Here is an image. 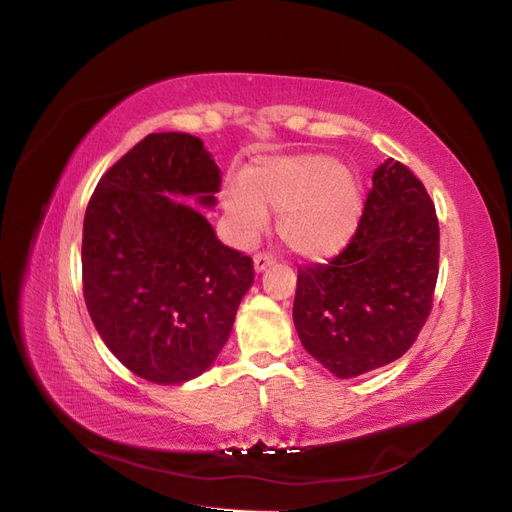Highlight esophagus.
<instances>
[{"instance_id": "34e87169", "label": "esophagus", "mask_w": 512, "mask_h": 512, "mask_svg": "<svg viewBox=\"0 0 512 512\" xmlns=\"http://www.w3.org/2000/svg\"><path fill=\"white\" fill-rule=\"evenodd\" d=\"M272 263H274V257L270 253H257L253 259V268L257 274H261V272H266Z\"/></svg>"}]
</instances>
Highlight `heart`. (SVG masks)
<instances>
[{"label":"heart","mask_w":512,"mask_h":512,"mask_svg":"<svg viewBox=\"0 0 512 512\" xmlns=\"http://www.w3.org/2000/svg\"><path fill=\"white\" fill-rule=\"evenodd\" d=\"M223 210L238 242H253L280 212L278 236L310 261L340 255L351 244L361 214L364 185L355 168L323 153L263 159L246 168L240 183L223 191Z\"/></svg>","instance_id":"b5f03b06"}]
</instances>
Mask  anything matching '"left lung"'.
Masks as SVG:
<instances>
[{
	"mask_svg": "<svg viewBox=\"0 0 512 512\" xmlns=\"http://www.w3.org/2000/svg\"><path fill=\"white\" fill-rule=\"evenodd\" d=\"M440 232L421 180L400 161L374 170L357 232L329 263L300 268L293 323L338 378L400 359L430 317Z\"/></svg>",
	"mask_w": 512,
	"mask_h": 512,
	"instance_id": "obj_1",
	"label": "left lung"
}]
</instances>
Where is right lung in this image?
Instances as JSON below:
<instances>
[{
	"label": "right lung",
	"mask_w": 512,
	"mask_h": 512,
	"mask_svg": "<svg viewBox=\"0 0 512 512\" xmlns=\"http://www.w3.org/2000/svg\"><path fill=\"white\" fill-rule=\"evenodd\" d=\"M221 170L200 138L148 134L102 176L82 225V293L110 353L136 376L183 385L225 346L253 261L221 244L202 206Z\"/></svg>",
	"instance_id": "add662e5"
}]
</instances>
